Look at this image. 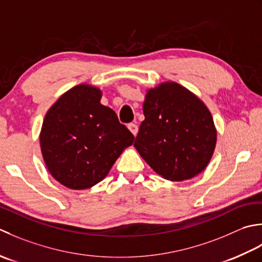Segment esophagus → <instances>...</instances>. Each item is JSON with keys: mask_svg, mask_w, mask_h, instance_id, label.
Listing matches in <instances>:
<instances>
[{"mask_svg": "<svg viewBox=\"0 0 262 262\" xmlns=\"http://www.w3.org/2000/svg\"><path fill=\"white\" fill-rule=\"evenodd\" d=\"M127 129L131 131L133 136H137V133H138V125L137 124L129 123V124H127Z\"/></svg>", "mask_w": 262, "mask_h": 262, "instance_id": "34e87169", "label": "esophagus"}]
</instances>
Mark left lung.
Instances as JSON below:
<instances>
[{
  "mask_svg": "<svg viewBox=\"0 0 262 262\" xmlns=\"http://www.w3.org/2000/svg\"><path fill=\"white\" fill-rule=\"evenodd\" d=\"M135 147L162 178L182 182L200 174L215 151L217 131L204 101L174 81L147 90Z\"/></svg>",
  "mask_w": 262,
  "mask_h": 262,
  "instance_id": "8db88e82",
  "label": "left lung"
}]
</instances>
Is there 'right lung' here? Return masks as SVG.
Masks as SVG:
<instances>
[{"instance_id":"1","label":"right lung","mask_w":262,"mask_h":262,"mask_svg":"<svg viewBox=\"0 0 262 262\" xmlns=\"http://www.w3.org/2000/svg\"><path fill=\"white\" fill-rule=\"evenodd\" d=\"M100 98L99 88L78 84L51 106L42 122L39 142L45 165L69 189H89L103 181L135 140Z\"/></svg>"}]
</instances>
